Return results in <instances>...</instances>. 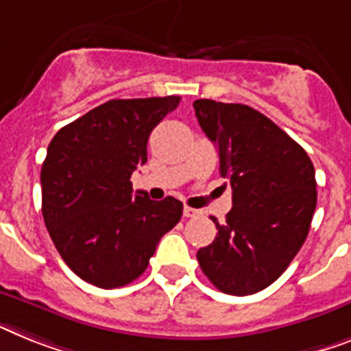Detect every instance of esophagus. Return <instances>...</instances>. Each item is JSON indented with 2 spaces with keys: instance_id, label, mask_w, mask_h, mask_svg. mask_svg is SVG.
Segmentation results:
<instances>
[{
  "instance_id": "obj_1",
  "label": "esophagus",
  "mask_w": 351,
  "mask_h": 351,
  "mask_svg": "<svg viewBox=\"0 0 351 351\" xmlns=\"http://www.w3.org/2000/svg\"><path fill=\"white\" fill-rule=\"evenodd\" d=\"M182 213H184V217H186V219H192V217H199V215H201V210H195V208L184 206Z\"/></svg>"
}]
</instances>
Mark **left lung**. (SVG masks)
Returning <instances> with one entry per match:
<instances>
[{"mask_svg": "<svg viewBox=\"0 0 351 351\" xmlns=\"http://www.w3.org/2000/svg\"><path fill=\"white\" fill-rule=\"evenodd\" d=\"M193 109L219 147V172L233 199L226 224L213 219L219 233L197 251V260L219 291L254 294L282 276L305 242L317 202L314 165L253 107L202 98Z\"/></svg>", "mask_w": 351, "mask_h": 351, "instance_id": "left-lung-1", "label": "left lung"}]
</instances>
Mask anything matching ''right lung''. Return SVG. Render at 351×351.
<instances>
[{
    "instance_id": "add662e5",
    "label": "right lung",
    "mask_w": 351,
    "mask_h": 351,
    "mask_svg": "<svg viewBox=\"0 0 351 351\" xmlns=\"http://www.w3.org/2000/svg\"><path fill=\"white\" fill-rule=\"evenodd\" d=\"M181 97L109 100L53 136L40 169L43 217L71 271L100 289L145 273L159 240L181 221L182 202L132 192L147 141Z\"/></svg>"
}]
</instances>
